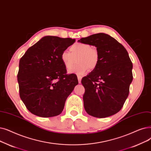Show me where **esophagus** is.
Segmentation results:
<instances>
[{
	"label": "esophagus",
	"mask_w": 151,
	"mask_h": 151,
	"mask_svg": "<svg viewBox=\"0 0 151 151\" xmlns=\"http://www.w3.org/2000/svg\"><path fill=\"white\" fill-rule=\"evenodd\" d=\"M81 79H82V76L78 75V82H79V83H81Z\"/></svg>",
	"instance_id": "esophagus-1"
}]
</instances>
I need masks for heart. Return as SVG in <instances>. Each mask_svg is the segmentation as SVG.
I'll return each instance as SVG.
<instances>
[{
  "label": "heart",
  "mask_w": 151,
  "mask_h": 151,
  "mask_svg": "<svg viewBox=\"0 0 151 151\" xmlns=\"http://www.w3.org/2000/svg\"><path fill=\"white\" fill-rule=\"evenodd\" d=\"M71 52L64 50L60 55V59L67 69L73 66L76 59L78 62L69 72L77 75H83L88 71L94 70L100 60L99 52L96 48L92 47L88 43H76L70 47Z\"/></svg>",
  "instance_id": "heart-1"
}]
</instances>
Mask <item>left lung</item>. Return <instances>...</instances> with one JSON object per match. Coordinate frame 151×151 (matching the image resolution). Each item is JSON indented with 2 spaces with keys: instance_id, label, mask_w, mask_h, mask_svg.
Returning a JSON list of instances; mask_svg holds the SVG:
<instances>
[{
  "instance_id": "left-lung-1",
  "label": "left lung",
  "mask_w": 151,
  "mask_h": 151,
  "mask_svg": "<svg viewBox=\"0 0 151 151\" xmlns=\"http://www.w3.org/2000/svg\"><path fill=\"white\" fill-rule=\"evenodd\" d=\"M97 47L100 54L97 67L81 83L85 89L84 107L90 115L106 118L122 109L133 80V63L126 49L115 39L97 33L78 40Z\"/></svg>"
}]
</instances>
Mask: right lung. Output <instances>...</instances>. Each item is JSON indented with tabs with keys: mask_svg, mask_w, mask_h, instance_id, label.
I'll return each instance as SVG.
<instances>
[{
	"mask_svg": "<svg viewBox=\"0 0 151 151\" xmlns=\"http://www.w3.org/2000/svg\"><path fill=\"white\" fill-rule=\"evenodd\" d=\"M75 42L74 39L45 36L19 60V96L32 114L52 117L62 113L78 81L75 74H67L60 55Z\"/></svg>",
	"mask_w": 151,
	"mask_h": 151,
	"instance_id": "obj_1",
	"label": "right lung"
}]
</instances>
